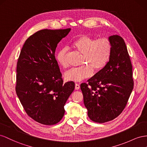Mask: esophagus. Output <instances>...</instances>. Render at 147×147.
Returning <instances> with one entry per match:
<instances>
[{"mask_svg":"<svg viewBox=\"0 0 147 147\" xmlns=\"http://www.w3.org/2000/svg\"><path fill=\"white\" fill-rule=\"evenodd\" d=\"M79 89H80V86H79V84L76 83V84H75V89L78 90Z\"/></svg>","mask_w":147,"mask_h":147,"instance_id":"1","label":"esophagus"}]
</instances>
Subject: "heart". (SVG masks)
<instances>
[{
	"instance_id": "1",
	"label": "heart",
	"mask_w": 147,
	"mask_h": 147,
	"mask_svg": "<svg viewBox=\"0 0 147 147\" xmlns=\"http://www.w3.org/2000/svg\"><path fill=\"white\" fill-rule=\"evenodd\" d=\"M72 46L82 54L81 66L75 67L65 73L66 80L79 81L90 77L93 71H99L107 66L112 54V44L105 37L95 39L87 35H82L72 42ZM68 49H61L57 54V60L63 68L68 67L66 55Z\"/></svg>"
}]
</instances>
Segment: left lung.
Segmentation results:
<instances>
[{
	"label": "left lung",
	"instance_id": "1",
	"mask_svg": "<svg viewBox=\"0 0 147 147\" xmlns=\"http://www.w3.org/2000/svg\"><path fill=\"white\" fill-rule=\"evenodd\" d=\"M112 44L110 61L104 68L81 84L89 118L104 123L117 118L126 106L134 88L132 66L124 39L109 37Z\"/></svg>",
	"mask_w": 147,
	"mask_h": 147
}]
</instances>
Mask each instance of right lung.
<instances>
[{
	"mask_svg": "<svg viewBox=\"0 0 147 147\" xmlns=\"http://www.w3.org/2000/svg\"><path fill=\"white\" fill-rule=\"evenodd\" d=\"M70 30L38 31L25 41L18 57L16 95L27 115L42 124L60 122L74 89V82H63L55 56L57 44Z\"/></svg>",
	"mask_w": 147,
	"mask_h": 147,
	"instance_id": "add662e5",
	"label": "right lung"
}]
</instances>
